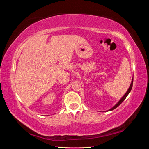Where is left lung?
I'll return each mask as SVG.
<instances>
[{"mask_svg":"<svg viewBox=\"0 0 149 149\" xmlns=\"http://www.w3.org/2000/svg\"><path fill=\"white\" fill-rule=\"evenodd\" d=\"M133 77L132 78V83H131V84H130V87H129V89H128V90L127 91V92H126L125 93V95L123 96V97L122 98V99H121L118 102V103L116 104H115L114 107H113L112 108H111V109H110V110H108V111H110V110H113L114 109H115V108H116L119 105H120L121 104H122V102L123 101V100H124L125 99H126V97H127V96L128 95V94H129V93H130V91H131V90H132V87H133Z\"/></svg>","mask_w":149,"mask_h":149,"instance_id":"left-lung-1","label":"left lung"}]
</instances>
